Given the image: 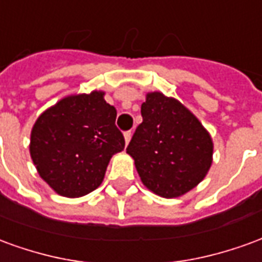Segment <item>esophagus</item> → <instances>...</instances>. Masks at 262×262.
I'll list each match as a JSON object with an SVG mask.
<instances>
[{"label": "esophagus", "mask_w": 262, "mask_h": 262, "mask_svg": "<svg viewBox=\"0 0 262 262\" xmlns=\"http://www.w3.org/2000/svg\"><path fill=\"white\" fill-rule=\"evenodd\" d=\"M123 137H125V143L126 144H129V142H130V139H132V132H125L123 133Z\"/></svg>", "instance_id": "1"}]
</instances>
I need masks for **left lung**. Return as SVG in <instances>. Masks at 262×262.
Wrapping results in <instances>:
<instances>
[{
	"instance_id": "obj_1",
	"label": "left lung",
	"mask_w": 262,
	"mask_h": 262,
	"mask_svg": "<svg viewBox=\"0 0 262 262\" xmlns=\"http://www.w3.org/2000/svg\"><path fill=\"white\" fill-rule=\"evenodd\" d=\"M142 116L126 153L135 160L143 185L163 198L185 195L212 165L209 132L187 106L163 92L146 94Z\"/></svg>"
}]
</instances>
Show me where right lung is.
Instances as JSON below:
<instances>
[{"mask_svg": "<svg viewBox=\"0 0 262 262\" xmlns=\"http://www.w3.org/2000/svg\"><path fill=\"white\" fill-rule=\"evenodd\" d=\"M105 92L75 94L46 109L31 132L29 151L39 176L54 192L80 198L103 181L112 156L125 148L116 109Z\"/></svg>", "mask_w": 262, "mask_h": 262, "instance_id": "1", "label": "right lung"}]
</instances>
